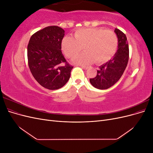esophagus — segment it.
Listing matches in <instances>:
<instances>
[{"label":"esophagus","mask_w":153,"mask_h":153,"mask_svg":"<svg viewBox=\"0 0 153 153\" xmlns=\"http://www.w3.org/2000/svg\"><path fill=\"white\" fill-rule=\"evenodd\" d=\"M82 68H84V69H87V68H88V67L87 66H80Z\"/></svg>","instance_id":"obj_1"}]
</instances>
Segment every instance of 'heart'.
I'll return each mask as SVG.
<instances>
[{"mask_svg":"<svg viewBox=\"0 0 153 153\" xmlns=\"http://www.w3.org/2000/svg\"><path fill=\"white\" fill-rule=\"evenodd\" d=\"M117 44V36L114 31L89 28L77 30L74 38L65 37L62 41V49L66 57L74 59L84 48L86 52L76 59V62L85 64L95 61L100 64L108 61L113 56Z\"/></svg>","mask_w":153,"mask_h":153,"instance_id":"1","label":"heart"}]
</instances>
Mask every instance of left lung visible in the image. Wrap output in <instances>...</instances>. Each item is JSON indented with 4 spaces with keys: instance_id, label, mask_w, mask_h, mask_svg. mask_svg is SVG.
Wrapping results in <instances>:
<instances>
[{
    "instance_id": "left-lung-1",
    "label": "left lung",
    "mask_w": 153,
    "mask_h": 153,
    "mask_svg": "<svg viewBox=\"0 0 153 153\" xmlns=\"http://www.w3.org/2000/svg\"><path fill=\"white\" fill-rule=\"evenodd\" d=\"M118 38V49L114 57L99 67L97 75L90 78L92 86L98 89H106L121 78L129 60V47L126 36L118 29H115Z\"/></svg>"
}]
</instances>
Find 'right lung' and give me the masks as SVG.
Wrapping results in <instances>:
<instances>
[{
	"label": "right lung",
	"instance_id": "right-lung-1",
	"mask_svg": "<svg viewBox=\"0 0 153 153\" xmlns=\"http://www.w3.org/2000/svg\"><path fill=\"white\" fill-rule=\"evenodd\" d=\"M64 30L58 26H48L32 35L27 47L30 71L43 87L56 90L68 82L73 66L64 58L61 43Z\"/></svg>",
	"mask_w": 153,
	"mask_h": 153
}]
</instances>
